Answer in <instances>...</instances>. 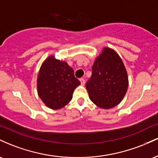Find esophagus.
Returning <instances> with one entry per match:
<instances>
[{
    "label": "esophagus",
    "instance_id": "34e87169",
    "mask_svg": "<svg viewBox=\"0 0 158 158\" xmlns=\"http://www.w3.org/2000/svg\"><path fill=\"white\" fill-rule=\"evenodd\" d=\"M80 82L81 85H85V80L84 79H80Z\"/></svg>",
    "mask_w": 158,
    "mask_h": 158
}]
</instances>
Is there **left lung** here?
<instances>
[{
	"label": "left lung",
	"instance_id": "obj_1",
	"mask_svg": "<svg viewBox=\"0 0 158 158\" xmlns=\"http://www.w3.org/2000/svg\"><path fill=\"white\" fill-rule=\"evenodd\" d=\"M128 86V74L122 59L113 49L104 48L96 58L91 77L85 85L90 99L99 108L109 109L120 103Z\"/></svg>",
	"mask_w": 158,
	"mask_h": 158
}]
</instances>
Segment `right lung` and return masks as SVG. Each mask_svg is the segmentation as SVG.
Here are the masks:
<instances>
[{
	"label": "right lung",
	"mask_w": 158,
	"mask_h": 158,
	"mask_svg": "<svg viewBox=\"0 0 158 158\" xmlns=\"http://www.w3.org/2000/svg\"><path fill=\"white\" fill-rule=\"evenodd\" d=\"M80 85L74 70L66 61L50 56L40 68L37 78L38 95L45 106L60 109L70 102L75 88Z\"/></svg>",
	"instance_id": "add662e5"
}]
</instances>
